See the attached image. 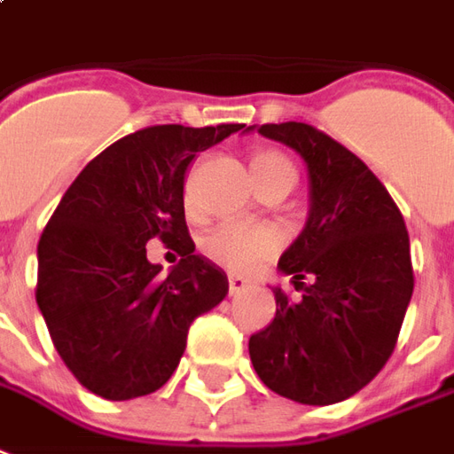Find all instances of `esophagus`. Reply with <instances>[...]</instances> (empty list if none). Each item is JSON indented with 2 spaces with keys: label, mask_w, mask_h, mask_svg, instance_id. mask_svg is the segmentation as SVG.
Returning <instances> with one entry per match:
<instances>
[{
  "label": "esophagus",
  "mask_w": 454,
  "mask_h": 454,
  "mask_svg": "<svg viewBox=\"0 0 454 454\" xmlns=\"http://www.w3.org/2000/svg\"><path fill=\"white\" fill-rule=\"evenodd\" d=\"M227 284H230V295H237L242 294L244 288L249 286V281L242 278V276H227Z\"/></svg>",
  "instance_id": "obj_1"
}]
</instances>
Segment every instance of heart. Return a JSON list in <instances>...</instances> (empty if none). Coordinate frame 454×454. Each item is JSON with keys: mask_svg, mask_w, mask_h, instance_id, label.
Wrapping results in <instances>:
<instances>
[{"mask_svg": "<svg viewBox=\"0 0 454 454\" xmlns=\"http://www.w3.org/2000/svg\"><path fill=\"white\" fill-rule=\"evenodd\" d=\"M252 173L259 188L273 181L295 183V168L291 166V160L281 153H276V151L254 153ZM200 247L205 256L215 263H220L222 269L244 273L256 269L266 259H271L278 249V237L266 227L227 222V224L212 227L210 232L202 237Z\"/></svg>", "mask_w": 454, "mask_h": 454, "instance_id": "1", "label": "heart"}]
</instances>
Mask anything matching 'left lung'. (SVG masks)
Returning a JSON list of instances; mask_svg holds the SVG:
<instances>
[{"mask_svg":"<svg viewBox=\"0 0 454 454\" xmlns=\"http://www.w3.org/2000/svg\"><path fill=\"white\" fill-rule=\"evenodd\" d=\"M254 129L305 160L310 215L278 259L303 298L294 303L273 288L276 315L249 337V356L278 396L340 403L364 388L396 347L413 294L406 222L364 160L325 131L303 121L247 131Z\"/></svg>","mask_w":454,"mask_h":454,"instance_id":"left-lung-1","label":"left lung"}]
</instances>
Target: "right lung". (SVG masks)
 <instances>
[{"mask_svg":"<svg viewBox=\"0 0 454 454\" xmlns=\"http://www.w3.org/2000/svg\"><path fill=\"white\" fill-rule=\"evenodd\" d=\"M244 124H159L114 141L90 160L38 239L36 303L60 359L107 398L153 394L185 352L188 327L230 291L227 273L195 254L185 170ZM153 236L182 254L160 276L145 259Z\"/></svg>","mask_w":454,"mask_h":454,"instance_id":"1","label":"right lung"}]
</instances>
